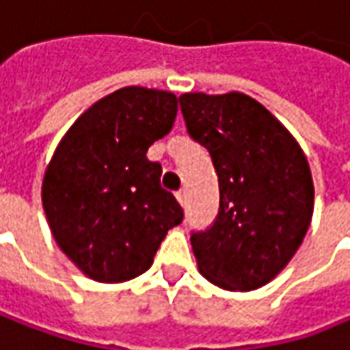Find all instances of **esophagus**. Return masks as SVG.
Returning <instances> with one entry per match:
<instances>
[{"mask_svg": "<svg viewBox=\"0 0 350 350\" xmlns=\"http://www.w3.org/2000/svg\"><path fill=\"white\" fill-rule=\"evenodd\" d=\"M177 201L185 207L187 205V191L185 189H181V191H177Z\"/></svg>", "mask_w": 350, "mask_h": 350, "instance_id": "esophagus-1", "label": "esophagus"}]
</instances>
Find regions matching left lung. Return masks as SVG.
Returning a JSON list of instances; mask_svg holds the SVG:
<instances>
[{
  "label": "left lung",
  "instance_id": "obj_1",
  "mask_svg": "<svg viewBox=\"0 0 350 350\" xmlns=\"http://www.w3.org/2000/svg\"><path fill=\"white\" fill-rule=\"evenodd\" d=\"M187 131L213 159L219 213L193 233L199 273L225 291H253L293 259L312 219L309 161L288 129L253 97L183 93Z\"/></svg>",
  "mask_w": 350,
  "mask_h": 350
}]
</instances>
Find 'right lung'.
I'll list each match as a JSON object with an SVG mask.
<instances>
[{"mask_svg": "<svg viewBox=\"0 0 350 350\" xmlns=\"http://www.w3.org/2000/svg\"><path fill=\"white\" fill-rule=\"evenodd\" d=\"M177 117V95L123 88L93 103L63 135L41 185L51 235L97 283L145 273L169 229L183 221L147 149Z\"/></svg>", "mask_w": 350, "mask_h": 350, "instance_id": "right-lung-1", "label": "right lung"}]
</instances>
